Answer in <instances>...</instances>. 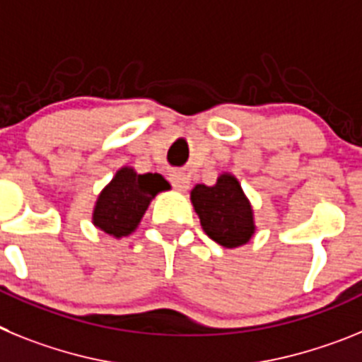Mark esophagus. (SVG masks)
<instances>
[{
    "mask_svg": "<svg viewBox=\"0 0 362 362\" xmlns=\"http://www.w3.org/2000/svg\"><path fill=\"white\" fill-rule=\"evenodd\" d=\"M169 180H171L173 187H175L177 191H187V189H189V177H187L185 173H182V171L171 173Z\"/></svg>",
    "mask_w": 362,
    "mask_h": 362,
    "instance_id": "esophagus-1",
    "label": "esophagus"
}]
</instances>
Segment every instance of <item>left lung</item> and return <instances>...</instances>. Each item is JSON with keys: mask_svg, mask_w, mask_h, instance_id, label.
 Wrapping results in <instances>:
<instances>
[{"mask_svg": "<svg viewBox=\"0 0 362 362\" xmlns=\"http://www.w3.org/2000/svg\"><path fill=\"white\" fill-rule=\"evenodd\" d=\"M191 202L206 235L220 246L238 247L255 233L250 200L229 173L220 175L215 185H194Z\"/></svg>", "mask_w": 362, "mask_h": 362, "instance_id": "obj_1", "label": "left lung"}]
</instances>
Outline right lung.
<instances>
[{"label": "right lung", "mask_w": 362, "mask_h": 362, "mask_svg": "<svg viewBox=\"0 0 362 362\" xmlns=\"http://www.w3.org/2000/svg\"><path fill=\"white\" fill-rule=\"evenodd\" d=\"M165 189L168 180L158 173L138 175L133 168H122L98 194L93 224L111 237H127L138 228L151 200Z\"/></svg>", "instance_id": "right-lung-1"}]
</instances>
